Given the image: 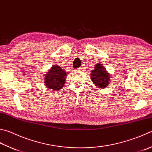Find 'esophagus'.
<instances>
[{
    "mask_svg": "<svg viewBox=\"0 0 152 152\" xmlns=\"http://www.w3.org/2000/svg\"><path fill=\"white\" fill-rule=\"evenodd\" d=\"M84 70H85V67H80V68L77 69L76 71H84Z\"/></svg>",
    "mask_w": 152,
    "mask_h": 152,
    "instance_id": "obj_1",
    "label": "esophagus"
}]
</instances>
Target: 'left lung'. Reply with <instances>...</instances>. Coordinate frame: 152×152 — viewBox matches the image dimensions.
Returning a JSON list of instances; mask_svg holds the SVG:
<instances>
[{"mask_svg": "<svg viewBox=\"0 0 152 152\" xmlns=\"http://www.w3.org/2000/svg\"><path fill=\"white\" fill-rule=\"evenodd\" d=\"M91 79L97 88H105L109 85L111 79L110 73L102 64L94 65V69L91 71Z\"/></svg>", "mask_w": 152, "mask_h": 152, "instance_id": "obj_1", "label": "left lung"}]
</instances>
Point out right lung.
Listing matches in <instances>:
<instances>
[{
  "label": "right lung",
  "mask_w": 152,
  "mask_h": 152,
  "mask_svg": "<svg viewBox=\"0 0 152 152\" xmlns=\"http://www.w3.org/2000/svg\"><path fill=\"white\" fill-rule=\"evenodd\" d=\"M67 73L59 65H54L47 71L44 78V85L53 91L62 88L66 81Z\"/></svg>",
  "instance_id": "right-lung-1"
}]
</instances>
